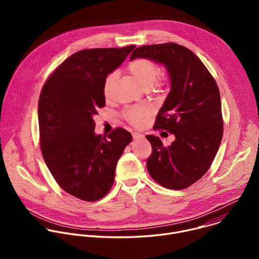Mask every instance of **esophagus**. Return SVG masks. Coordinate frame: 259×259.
Here are the masks:
<instances>
[{"instance_id":"34e87169","label":"esophagus","mask_w":259,"mask_h":259,"mask_svg":"<svg viewBox=\"0 0 259 259\" xmlns=\"http://www.w3.org/2000/svg\"><path fill=\"white\" fill-rule=\"evenodd\" d=\"M132 136H133V139H141V138H143V135H142V134L136 133V132H133V133H132Z\"/></svg>"}]
</instances>
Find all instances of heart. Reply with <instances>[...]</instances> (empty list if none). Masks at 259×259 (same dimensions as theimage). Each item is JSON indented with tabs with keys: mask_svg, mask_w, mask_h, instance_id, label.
Masks as SVG:
<instances>
[{
	"mask_svg": "<svg viewBox=\"0 0 259 259\" xmlns=\"http://www.w3.org/2000/svg\"><path fill=\"white\" fill-rule=\"evenodd\" d=\"M128 69L134 79L145 89L160 87L165 82V76L161 72L159 65L147 58H137L128 64ZM116 79V73L112 72L105 78L103 83V95L105 98L110 96L113 83ZM152 114V108L149 106H134L124 113L125 119L135 127H141L145 120Z\"/></svg>",
	"mask_w": 259,
	"mask_h": 259,
	"instance_id": "1",
	"label": "heart"
}]
</instances>
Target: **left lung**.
Returning <instances> with one entry per match:
<instances>
[{
  "mask_svg": "<svg viewBox=\"0 0 259 259\" xmlns=\"http://www.w3.org/2000/svg\"><path fill=\"white\" fill-rule=\"evenodd\" d=\"M147 58L166 66L171 90L160 108L154 129L174 134L164 146L158 136L146 135L153 153L146 161L152 178L169 190H184L210 168L224 134L217 84L200 58L176 43L136 48L130 59Z\"/></svg>",
  "mask_w": 259,
  "mask_h": 259,
  "instance_id": "8db88e82",
  "label": "left lung"
}]
</instances>
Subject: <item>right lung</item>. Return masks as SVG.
I'll return each mask as SVG.
<instances>
[{
    "label": "right lung",
    "instance_id": "obj_1",
    "mask_svg": "<svg viewBox=\"0 0 259 259\" xmlns=\"http://www.w3.org/2000/svg\"><path fill=\"white\" fill-rule=\"evenodd\" d=\"M135 48L85 49L66 58L45 82L39 98L40 144L59 187L87 202L112 189L117 163L132 135L123 128L107 139L94 133L93 117L105 105L103 83Z\"/></svg>",
    "mask_w": 259,
    "mask_h": 259
}]
</instances>
